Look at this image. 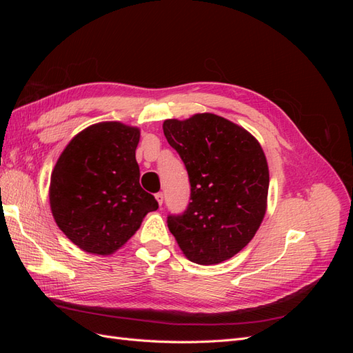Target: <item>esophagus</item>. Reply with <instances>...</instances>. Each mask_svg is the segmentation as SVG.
<instances>
[{
    "label": "esophagus",
    "instance_id": "1",
    "mask_svg": "<svg viewBox=\"0 0 353 353\" xmlns=\"http://www.w3.org/2000/svg\"><path fill=\"white\" fill-rule=\"evenodd\" d=\"M154 197H156V200H157L159 205L162 206V205H163V193H157Z\"/></svg>",
    "mask_w": 353,
    "mask_h": 353
}]
</instances>
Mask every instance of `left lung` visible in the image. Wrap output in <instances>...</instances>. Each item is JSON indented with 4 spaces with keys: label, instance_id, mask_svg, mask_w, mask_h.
Returning <instances> with one entry per match:
<instances>
[{
    "label": "left lung",
    "instance_id": "left-lung-1",
    "mask_svg": "<svg viewBox=\"0 0 353 353\" xmlns=\"http://www.w3.org/2000/svg\"><path fill=\"white\" fill-rule=\"evenodd\" d=\"M163 134L191 185L187 210L168 216L169 231L191 262L231 259L254 237L266 212L270 170L259 141L213 113L168 119Z\"/></svg>",
    "mask_w": 353,
    "mask_h": 353
}]
</instances>
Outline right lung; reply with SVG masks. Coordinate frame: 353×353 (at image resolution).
<instances>
[{
    "instance_id": "right-lung-1",
    "label": "right lung",
    "mask_w": 353,
    "mask_h": 353,
    "mask_svg": "<svg viewBox=\"0 0 353 353\" xmlns=\"http://www.w3.org/2000/svg\"><path fill=\"white\" fill-rule=\"evenodd\" d=\"M140 128L94 123L74 135L50 181V208L59 228L83 252L108 256L130 240L156 199L140 185L135 150Z\"/></svg>"
}]
</instances>
